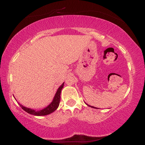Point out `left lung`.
I'll return each mask as SVG.
<instances>
[{
    "label": "left lung",
    "instance_id": "obj_1",
    "mask_svg": "<svg viewBox=\"0 0 145 145\" xmlns=\"http://www.w3.org/2000/svg\"><path fill=\"white\" fill-rule=\"evenodd\" d=\"M87 105H88V104H87ZM88 105V106H89V107H93V108H95L94 107H93V106H90V105Z\"/></svg>",
    "mask_w": 145,
    "mask_h": 145
}]
</instances>
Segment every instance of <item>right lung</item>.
Segmentation results:
<instances>
[{
	"mask_svg": "<svg viewBox=\"0 0 145 145\" xmlns=\"http://www.w3.org/2000/svg\"><path fill=\"white\" fill-rule=\"evenodd\" d=\"M64 86V83H63L61 84V86L58 88V89L56 92L55 97L54 98L53 101L52 103L48 105V106L46 107L45 109H43L42 110H41L40 111H36L35 110L29 109V108L24 107L23 105H20L21 107L22 108V109H24L25 112H28V113L33 114V115H36V116H45V115H47L50 113H52L54 111H55L57 108L58 107L59 105V102H60V99H61V89H63Z\"/></svg>",
	"mask_w": 145,
	"mask_h": 145,
	"instance_id": "add662e5",
	"label": "right lung"
}]
</instances>
